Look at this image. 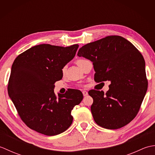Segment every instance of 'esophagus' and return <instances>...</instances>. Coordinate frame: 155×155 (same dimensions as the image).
Listing matches in <instances>:
<instances>
[{"mask_svg": "<svg viewBox=\"0 0 155 155\" xmlns=\"http://www.w3.org/2000/svg\"><path fill=\"white\" fill-rule=\"evenodd\" d=\"M83 95H84V97L85 96H87V95H88V92L86 91H83Z\"/></svg>", "mask_w": 155, "mask_h": 155, "instance_id": "obj_1", "label": "esophagus"}]
</instances>
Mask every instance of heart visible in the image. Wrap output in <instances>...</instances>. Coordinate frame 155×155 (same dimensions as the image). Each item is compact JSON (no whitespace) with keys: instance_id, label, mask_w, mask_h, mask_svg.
I'll return each instance as SVG.
<instances>
[{"instance_id":"1","label":"heart","mask_w":155,"mask_h":155,"mask_svg":"<svg viewBox=\"0 0 155 155\" xmlns=\"http://www.w3.org/2000/svg\"><path fill=\"white\" fill-rule=\"evenodd\" d=\"M84 60H86V59H84V58L78 59V60L77 61V64H78V65H79V64L81 63V62H83V61H84ZM65 71H66V67H64L63 68H62V74H64Z\"/></svg>"}]
</instances>
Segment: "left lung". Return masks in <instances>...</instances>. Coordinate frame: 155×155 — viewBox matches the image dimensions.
Returning a JSON list of instances; mask_svg holds the SVG:
<instances>
[{
  "mask_svg": "<svg viewBox=\"0 0 155 155\" xmlns=\"http://www.w3.org/2000/svg\"><path fill=\"white\" fill-rule=\"evenodd\" d=\"M91 62L97 83L110 82L109 90H91V110L98 125L118 129L132 121L145 96L148 81L145 62L139 50L120 36H108L87 44L78 52Z\"/></svg>",
  "mask_w": 155,
  "mask_h": 155,
  "instance_id": "1",
  "label": "left lung"
}]
</instances>
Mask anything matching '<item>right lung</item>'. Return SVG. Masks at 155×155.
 <instances>
[{"mask_svg": "<svg viewBox=\"0 0 155 155\" xmlns=\"http://www.w3.org/2000/svg\"><path fill=\"white\" fill-rule=\"evenodd\" d=\"M78 45L63 47L42 44L19 54L13 62L8 93L21 120L31 129L47 136L64 132L71 126V111L83 98L70 89L56 96L54 83L62 68L74 57Z\"/></svg>", "mask_w": 155, "mask_h": 155, "instance_id": "right-lung-1", "label": "right lung"}]
</instances>
